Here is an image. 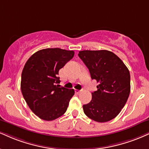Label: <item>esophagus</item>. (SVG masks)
<instances>
[{
	"label": "esophagus",
	"mask_w": 149,
	"mask_h": 149,
	"mask_svg": "<svg viewBox=\"0 0 149 149\" xmlns=\"http://www.w3.org/2000/svg\"><path fill=\"white\" fill-rule=\"evenodd\" d=\"M80 92H81V91L80 90H78V89H75V93H76V94H79Z\"/></svg>",
	"instance_id": "obj_1"
}]
</instances>
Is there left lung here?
I'll return each instance as SVG.
<instances>
[{
  "instance_id": "1",
  "label": "left lung",
  "mask_w": 149,
  "mask_h": 149,
  "mask_svg": "<svg viewBox=\"0 0 149 149\" xmlns=\"http://www.w3.org/2000/svg\"><path fill=\"white\" fill-rule=\"evenodd\" d=\"M78 56L98 85L92 101L83 105L85 114L97 122L115 118L124 107L130 92V76L122 60L107 50L79 51Z\"/></svg>"
}]
</instances>
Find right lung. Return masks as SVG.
Segmentation results:
<instances>
[{
    "label": "right lung",
    "instance_id": "obj_1",
    "mask_svg": "<svg viewBox=\"0 0 149 149\" xmlns=\"http://www.w3.org/2000/svg\"><path fill=\"white\" fill-rule=\"evenodd\" d=\"M74 51L59 48L38 51L28 59L21 73V89L34 114L53 121L65 113L74 89L59 87V70L73 58Z\"/></svg>",
    "mask_w": 149,
    "mask_h": 149
}]
</instances>
